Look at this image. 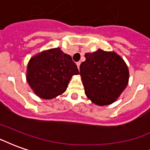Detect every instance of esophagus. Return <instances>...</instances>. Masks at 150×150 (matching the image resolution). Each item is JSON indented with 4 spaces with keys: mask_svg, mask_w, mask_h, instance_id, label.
<instances>
[{
    "mask_svg": "<svg viewBox=\"0 0 150 150\" xmlns=\"http://www.w3.org/2000/svg\"><path fill=\"white\" fill-rule=\"evenodd\" d=\"M80 63H81L80 62H78L77 63H76V65H77V67H78L79 69V66H80Z\"/></svg>",
    "mask_w": 150,
    "mask_h": 150,
    "instance_id": "obj_1",
    "label": "esophagus"
}]
</instances>
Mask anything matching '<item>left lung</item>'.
<instances>
[{"instance_id": "obj_1", "label": "left lung", "mask_w": 150, "mask_h": 150, "mask_svg": "<svg viewBox=\"0 0 150 150\" xmlns=\"http://www.w3.org/2000/svg\"><path fill=\"white\" fill-rule=\"evenodd\" d=\"M85 58L79 69L87 97L99 106L114 103L129 83L125 62L116 52L101 49L86 53Z\"/></svg>"}]
</instances>
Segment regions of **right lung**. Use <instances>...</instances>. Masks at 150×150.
Returning a JSON list of instances; mask_svg holds the SVG:
<instances>
[{
	"instance_id": "right-lung-1",
	"label": "right lung",
	"mask_w": 150,
	"mask_h": 150,
	"mask_svg": "<svg viewBox=\"0 0 150 150\" xmlns=\"http://www.w3.org/2000/svg\"><path fill=\"white\" fill-rule=\"evenodd\" d=\"M79 74L71 57L59 47L43 50L30 59L26 80L38 97L50 100L62 95L72 76Z\"/></svg>"
}]
</instances>
